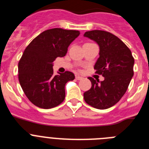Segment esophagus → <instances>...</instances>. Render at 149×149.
<instances>
[{
    "label": "esophagus",
    "mask_w": 149,
    "mask_h": 149,
    "mask_svg": "<svg viewBox=\"0 0 149 149\" xmlns=\"http://www.w3.org/2000/svg\"><path fill=\"white\" fill-rule=\"evenodd\" d=\"M76 79H77V80H82L83 79V77H81V76H79V75H77L76 76Z\"/></svg>",
    "instance_id": "obj_1"
}]
</instances>
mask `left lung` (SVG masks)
Returning <instances> with one entry per match:
<instances>
[{
  "instance_id": "left-lung-1",
  "label": "left lung",
  "mask_w": 149,
  "mask_h": 149,
  "mask_svg": "<svg viewBox=\"0 0 149 149\" xmlns=\"http://www.w3.org/2000/svg\"><path fill=\"white\" fill-rule=\"evenodd\" d=\"M84 36L99 46V57L94 68L104 80L100 82L88 77L92 87L84 93L85 101L96 109L110 108L122 98L134 76V59L125 43L113 34L104 30H91Z\"/></svg>"
}]
</instances>
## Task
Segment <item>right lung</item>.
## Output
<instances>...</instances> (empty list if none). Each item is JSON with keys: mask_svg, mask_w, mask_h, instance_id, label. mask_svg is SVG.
Listing matches in <instances>:
<instances>
[{"mask_svg": "<svg viewBox=\"0 0 149 149\" xmlns=\"http://www.w3.org/2000/svg\"><path fill=\"white\" fill-rule=\"evenodd\" d=\"M79 35L78 30L50 29L25 48L18 63V79L24 93L34 105L50 109L64 101L65 84L75 77L71 72L54 75L53 62L65 56L68 46Z\"/></svg>", "mask_w": 149, "mask_h": 149, "instance_id": "right-lung-1", "label": "right lung"}]
</instances>
